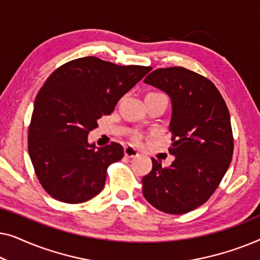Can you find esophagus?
<instances>
[{"label": "esophagus", "instance_id": "obj_1", "mask_svg": "<svg viewBox=\"0 0 260 260\" xmlns=\"http://www.w3.org/2000/svg\"><path fill=\"white\" fill-rule=\"evenodd\" d=\"M124 155L126 157H136V156H138V151L137 149L131 147V145H127V147L124 148Z\"/></svg>", "mask_w": 260, "mask_h": 260}]
</instances>
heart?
<instances>
[{
    "label": "heart",
    "mask_w": 260,
    "mask_h": 260,
    "mask_svg": "<svg viewBox=\"0 0 260 260\" xmlns=\"http://www.w3.org/2000/svg\"><path fill=\"white\" fill-rule=\"evenodd\" d=\"M133 137H134V140H135V141H140V138H141V135L138 134V133H135Z\"/></svg>",
    "instance_id": "b5f03b06"
}]
</instances>
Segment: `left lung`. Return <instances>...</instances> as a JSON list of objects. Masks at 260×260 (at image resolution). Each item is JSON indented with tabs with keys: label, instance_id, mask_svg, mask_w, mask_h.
<instances>
[{
	"label": "left lung",
	"instance_id": "left-lung-1",
	"mask_svg": "<svg viewBox=\"0 0 260 260\" xmlns=\"http://www.w3.org/2000/svg\"><path fill=\"white\" fill-rule=\"evenodd\" d=\"M144 83L172 102L169 152L175 159L162 167L151 158V172L142 179L143 195L158 211L183 214L211 198L232 161L229 109L211 80L183 67L155 70Z\"/></svg>",
	"mask_w": 260,
	"mask_h": 260
}]
</instances>
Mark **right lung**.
<instances>
[{"mask_svg":"<svg viewBox=\"0 0 260 260\" xmlns=\"http://www.w3.org/2000/svg\"><path fill=\"white\" fill-rule=\"evenodd\" d=\"M150 70L85 56L63 63L48 77L34 102L28 152L51 197L80 204L101 193L106 169L123 157L124 150L115 142L97 148L88 143V133Z\"/></svg>","mask_w":260,"mask_h":260,"instance_id":"obj_1","label":"right lung"}]
</instances>
